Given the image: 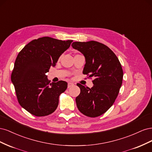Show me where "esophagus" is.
<instances>
[{
    "label": "esophagus",
    "mask_w": 152,
    "mask_h": 152,
    "mask_svg": "<svg viewBox=\"0 0 152 152\" xmlns=\"http://www.w3.org/2000/svg\"><path fill=\"white\" fill-rule=\"evenodd\" d=\"M73 85V83H72V82H68V88H70V87H72Z\"/></svg>",
    "instance_id": "34e87169"
}]
</instances>
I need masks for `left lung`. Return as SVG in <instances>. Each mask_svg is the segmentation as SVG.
<instances>
[{
  "mask_svg": "<svg viewBox=\"0 0 152 152\" xmlns=\"http://www.w3.org/2000/svg\"><path fill=\"white\" fill-rule=\"evenodd\" d=\"M72 46L86 58L84 74L95 77L91 88L77 84L80 89L75 99L77 107L87 117L102 115L113 105L120 91L123 79L121 64L111 49L96 41L74 42Z\"/></svg>",
  "mask_w": 152,
  "mask_h": 152,
  "instance_id": "left-lung-1",
  "label": "left lung"
}]
</instances>
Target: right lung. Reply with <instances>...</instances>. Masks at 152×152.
I'll return each mask as SVG.
<instances>
[{
  "mask_svg": "<svg viewBox=\"0 0 152 152\" xmlns=\"http://www.w3.org/2000/svg\"><path fill=\"white\" fill-rule=\"evenodd\" d=\"M72 42L44 37L31 40L18 54L11 81L20 104L34 115L46 116L57 108L59 96L68 84L63 80L50 83L46 73Z\"/></svg>",
  "mask_w": 152,
  "mask_h": 152,
  "instance_id": "1",
  "label": "right lung"
}]
</instances>
